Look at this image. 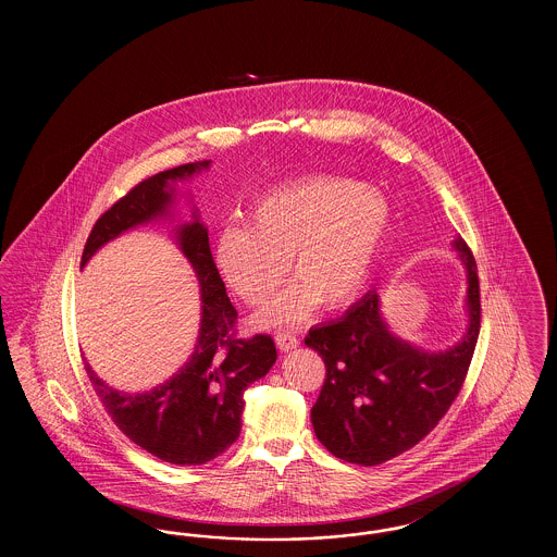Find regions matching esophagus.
Wrapping results in <instances>:
<instances>
[{"label": "esophagus", "mask_w": 557, "mask_h": 557, "mask_svg": "<svg viewBox=\"0 0 557 557\" xmlns=\"http://www.w3.org/2000/svg\"><path fill=\"white\" fill-rule=\"evenodd\" d=\"M275 345H277L282 352H288V350L298 346V338L290 334V332H282V334L275 336Z\"/></svg>", "instance_id": "obj_1"}]
</instances>
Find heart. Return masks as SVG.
<instances>
[{
	"mask_svg": "<svg viewBox=\"0 0 557 557\" xmlns=\"http://www.w3.org/2000/svg\"><path fill=\"white\" fill-rule=\"evenodd\" d=\"M391 202L352 180H315L275 189L214 239V265L239 298L259 307L277 290L284 263L294 280L257 315L263 327L292 325L315 305L341 307L368 286Z\"/></svg>",
	"mask_w": 557,
	"mask_h": 557,
	"instance_id": "obj_1",
	"label": "heart"
}]
</instances>
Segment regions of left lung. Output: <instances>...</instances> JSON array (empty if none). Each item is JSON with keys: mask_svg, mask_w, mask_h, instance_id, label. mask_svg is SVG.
I'll use <instances>...</instances> for the list:
<instances>
[{"mask_svg": "<svg viewBox=\"0 0 557 557\" xmlns=\"http://www.w3.org/2000/svg\"><path fill=\"white\" fill-rule=\"evenodd\" d=\"M466 269V332L443 350L397 336L371 290L345 315L309 330L305 345L325 363L311 409L319 443L357 466H377L418 445L449 411L470 368L480 332L476 261L461 238L450 242Z\"/></svg>", "mask_w": 557, "mask_h": 557, "instance_id": "left-lung-1", "label": "left lung"}]
</instances>
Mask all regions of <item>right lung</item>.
<instances>
[{"label": "right lung", "instance_id": "obj_1", "mask_svg": "<svg viewBox=\"0 0 557 557\" xmlns=\"http://www.w3.org/2000/svg\"><path fill=\"white\" fill-rule=\"evenodd\" d=\"M211 169V160L182 164L141 182L104 212L94 225L81 267L108 242L150 223H173L177 205L187 198L180 184ZM171 230L200 286V327L186 363L169 380L144 393L108 386L85 363L89 380L104 403L112 422L135 445L166 463L202 466L230 449L242 430L244 391L263 377L277 359L271 336L257 334L236 341L232 330L236 309L212 261L209 230L191 207L189 221H175Z\"/></svg>", "mask_w": 557, "mask_h": 557}]
</instances>
